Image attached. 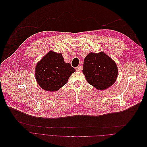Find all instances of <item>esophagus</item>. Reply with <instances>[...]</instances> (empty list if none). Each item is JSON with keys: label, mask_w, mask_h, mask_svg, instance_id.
<instances>
[{"label": "esophagus", "mask_w": 147, "mask_h": 147, "mask_svg": "<svg viewBox=\"0 0 147 147\" xmlns=\"http://www.w3.org/2000/svg\"><path fill=\"white\" fill-rule=\"evenodd\" d=\"M75 69H76L77 71H81V70L82 69V67H80V66H78V67H76L75 68Z\"/></svg>", "instance_id": "obj_1"}]
</instances>
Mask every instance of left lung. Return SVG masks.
<instances>
[{"instance_id":"1","label":"left lung","mask_w":147,"mask_h":147,"mask_svg":"<svg viewBox=\"0 0 147 147\" xmlns=\"http://www.w3.org/2000/svg\"><path fill=\"white\" fill-rule=\"evenodd\" d=\"M116 63L103 52L90 53L84 60L83 74L90 84L98 90L112 85L118 76Z\"/></svg>"}]
</instances>
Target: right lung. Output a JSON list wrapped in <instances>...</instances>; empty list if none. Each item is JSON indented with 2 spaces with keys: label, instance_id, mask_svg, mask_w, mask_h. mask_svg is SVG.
<instances>
[{
  "label": "right lung",
  "instance_id": "add662e5",
  "mask_svg": "<svg viewBox=\"0 0 147 147\" xmlns=\"http://www.w3.org/2000/svg\"><path fill=\"white\" fill-rule=\"evenodd\" d=\"M75 69L64 62L61 53L49 51L37 64L35 76L45 90L55 92L65 85Z\"/></svg>",
  "mask_w": 147,
  "mask_h": 147
}]
</instances>
